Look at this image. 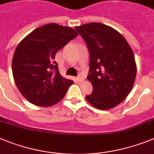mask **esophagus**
I'll return each mask as SVG.
<instances>
[{
	"instance_id": "34e87169",
	"label": "esophagus",
	"mask_w": 154,
	"mask_h": 154,
	"mask_svg": "<svg viewBox=\"0 0 154 154\" xmlns=\"http://www.w3.org/2000/svg\"><path fill=\"white\" fill-rule=\"evenodd\" d=\"M77 80L78 82H82V81H84V78H83V77H81V76H79V77H77Z\"/></svg>"
}]
</instances>
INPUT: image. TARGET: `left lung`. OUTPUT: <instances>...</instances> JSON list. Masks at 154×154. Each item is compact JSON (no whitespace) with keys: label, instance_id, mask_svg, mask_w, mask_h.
Returning a JSON list of instances; mask_svg holds the SVG:
<instances>
[{"label":"left lung","instance_id":"left-lung-1","mask_svg":"<svg viewBox=\"0 0 154 154\" xmlns=\"http://www.w3.org/2000/svg\"><path fill=\"white\" fill-rule=\"evenodd\" d=\"M90 54L88 81L93 91L86 96L92 106L108 110L125 100L134 85L136 63L125 38L113 28L97 22L76 26Z\"/></svg>","mask_w":154,"mask_h":154}]
</instances>
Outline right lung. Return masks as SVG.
Instances as JSON below:
<instances>
[{"label": "right lung", "mask_w": 154, "mask_h": 154, "mask_svg": "<svg viewBox=\"0 0 154 154\" xmlns=\"http://www.w3.org/2000/svg\"><path fill=\"white\" fill-rule=\"evenodd\" d=\"M77 35L72 28L50 23L35 29L19 42L12 59L13 77L29 102L49 107L63 98L73 81L60 75L55 56Z\"/></svg>", "instance_id": "add662e5"}]
</instances>
